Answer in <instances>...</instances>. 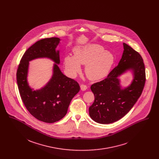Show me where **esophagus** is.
Instances as JSON below:
<instances>
[{
  "mask_svg": "<svg viewBox=\"0 0 159 159\" xmlns=\"http://www.w3.org/2000/svg\"><path fill=\"white\" fill-rule=\"evenodd\" d=\"M80 88H81V89L82 91H86L88 89V86L86 85H85V84H81Z\"/></svg>",
  "mask_w": 159,
  "mask_h": 159,
  "instance_id": "esophagus-1",
  "label": "esophagus"
}]
</instances>
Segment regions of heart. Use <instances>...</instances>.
Segmentation results:
<instances>
[{
    "label": "heart",
    "instance_id": "1",
    "mask_svg": "<svg viewBox=\"0 0 159 159\" xmlns=\"http://www.w3.org/2000/svg\"><path fill=\"white\" fill-rule=\"evenodd\" d=\"M113 63V55L95 44L78 48L75 50L74 56H67L64 60L65 68L71 76L80 71V64L85 65V73L91 80H99L105 77Z\"/></svg>",
    "mask_w": 159,
    "mask_h": 159
}]
</instances>
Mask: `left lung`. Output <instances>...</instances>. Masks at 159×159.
I'll return each mask as SVG.
<instances>
[{"instance_id": "8db88e82", "label": "left lung", "mask_w": 159, "mask_h": 159, "mask_svg": "<svg viewBox=\"0 0 159 159\" xmlns=\"http://www.w3.org/2000/svg\"><path fill=\"white\" fill-rule=\"evenodd\" d=\"M124 52L119 64L103 80L92 84L95 100L89 108L91 118L100 124L114 122L127 113L142 93L146 72L141 55L132 47L123 43ZM134 72V78L128 88H120L117 77L127 69Z\"/></svg>"}]
</instances>
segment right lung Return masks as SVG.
Instances as JSON below:
<instances>
[{
	"label": "right lung",
	"instance_id": "right-lung-1",
	"mask_svg": "<svg viewBox=\"0 0 159 159\" xmlns=\"http://www.w3.org/2000/svg\"><path fill=\"white\" fill-rule=\"evenodd\" d=\"M57 37L43 39L29 48L20 61L16 80L23 103L34 117L46 123H54L67 113L71 99L79 92V84L64 75L54 64L53 75L49 82L40 90L32 91L27 82L29 62L39 57H48L59 64V51L56 48L60 43Z\"/></svg>",
	"mask_w": 159,
	"mask_h": 159
}]
</instances>
